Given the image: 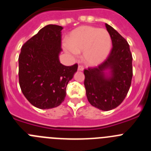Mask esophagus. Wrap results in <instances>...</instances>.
Returning a JSON list of instances; mask_svg holds the SVG:
<instances>
[{"label":"esophagus","mask_w":151,"mask_h":151,"mask_svg":"<svg viewBox=\"0 0 151 151\" xmlns=\"http://www.w3.org/2000/svg\"><path fill=\"white\" fill-rule=\"evenodd\" d=\"M78 70H79V71H83V70H84V67L82 66V65H78Z\"/></svg>","instance_id":"obj_1"}]
</instances>
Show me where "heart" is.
<instances>
[{
  "label": "heart",
  "instance_id": "b5f03b06",
  "mask_svg": "<svg viewBox=\"0 0 151 151\" xmlns=\"http://www.w3.org/2000/svg\"><path fill=\"white\" fill-rule=\"evenodd\" d=\"M112 40L106 29L83 26L72 31L63 44V49L73 58L83 51V58L89 65H97L106 59L111 49Z\"/></svg>",
  "mask_w": 151,
  "mask_h": 151
}]
</instances>
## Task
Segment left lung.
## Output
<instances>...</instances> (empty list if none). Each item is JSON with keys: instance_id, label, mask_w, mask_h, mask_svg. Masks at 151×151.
<instances>
[{"instance_id": "8db88e82", "label": "left lung", "mask_w": 151, "mask_h": 151, "mask_svg": "<svg viewBox=\"0 0 151 151\" xmlns=\"http://www.w3.org/2000/svg\"><path fill=\"white\" fill-rule=\"evenodd\" d=\"M113 47L104 62L84 70L88 101L94 107L108 111L124 101L132 78V56L126 40L116 30L105 24Z\"/></svg>"}]
</instances>
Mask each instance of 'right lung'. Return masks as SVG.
<instances>
[{"label": "right lung", "instance_id": "right-lung-1", "mask_svg": "<svg viewBox=\"0 0 151 151\" xmlns=\"http://www.w3.org/2000/svg\"><path fill=\"white\" fill-rule=\"evenodd\" d=\"M63 27L47 25L28 40L19 56V82L22 94L34 106L42 110L60 105L68 82L78 65L60 63Z\"/></svg>", "mask_w": 151, "mask_h": 151}]
</instances>
